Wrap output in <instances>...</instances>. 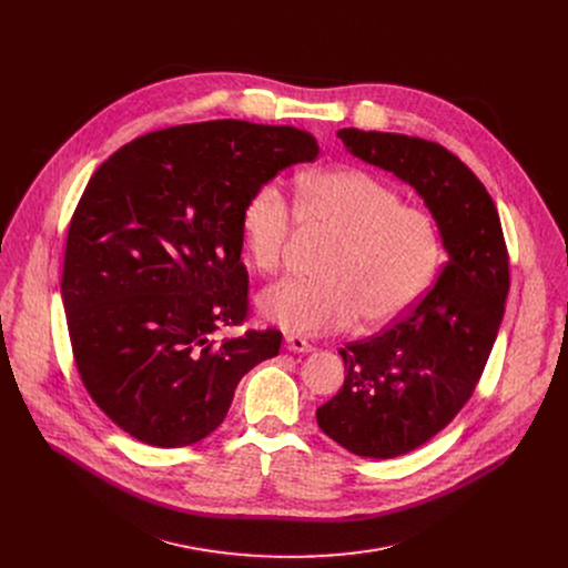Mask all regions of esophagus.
Wrapping results in <instances>:
<instances>
[{"mask_svg": "<svg viewBox=\"0 0 568 568\" xmlns=\"http://www.w3.org/2000/svg\"><path fill=\"white\" fill-rule=\"evenodd\" d=\"M285 348L292 351V353H310V351H314L312 344H307V342H305L303 337H298V335H287V337H285Z\"/></svg>", "mask_w": 568, "mask_h": 568, "instance_id": "34e87169", "label": "esophagus"}]
</instances>
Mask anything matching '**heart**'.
Masks as SVG:
<instances>
[{
    "instance_id": "heart-1",
    "label": "heart",
    "mask_w": 568,
    "mask_h": 568,
    "mask_svg": "<svg viewBox=\"0 0 568 568\" xmlns=\"http://www.w3.org/2000/svg\"><path fill=\"white\" fill-rule=\"evenodd\" d=\"M337 235L321 278H283L258 296L263 316L292 335L384 328L432 287L443 263L436 217L382 180L335 169L301 180L298 204L276 182L258 184L240 215L242 247L261 272L278 270L298 224Z\"/></svg>"
}]
</instances>
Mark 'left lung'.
<instances>
[{
	"label": "left lung",
	"instance_id": "1",
	"mask_svg": "<svg viewBox=\"0 0 568 568\" xmlns=\"http://www.w3.org/2000/svg\"><path fill=\"white\" fill-rule=\"evenodd\" d=\"M351 154L409 182L436 217L447 263L393 328L346 344V379L316 409L323 434L366 458H395L443 432L471 397L493 353L510 290L497 206L436 141L344 128Z\"/></svg>",
	"mask_w": 568,
	"mask_h": 568
}]
</instances>
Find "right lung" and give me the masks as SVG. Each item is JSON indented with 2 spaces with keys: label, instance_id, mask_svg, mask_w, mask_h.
I'll use <instances>...</instances> for the list:
<instances>
[{
  "label": "right lung",
  "instance_id": "obj_1",
  "mask_svg": "<svg viewBox=\"0 0 568 568\" xmlns=\"http://www.w3.org/2000/svg\"><path fill=\"white\" fill-rule=\"evenodd\" d=\"M316 154V139L292 125L222 119L148 132L92 175L67 231L60 290L80 379L132 438H206L242 375L278 355L274 328L220 344L213 335L250 312L242 206Z\"/></svg>",
  "mask_w": 568,
  "mask_h": 568
}]
</instances>
